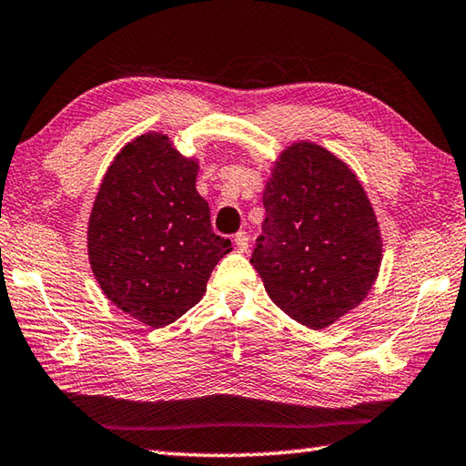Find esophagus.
<instances>
[{
  "label": "esophagus",
  "instance_id": "obj_1",
  "mask_svg": "<svg viewBox=\"0 0 466 466\" xmlns=\"http://www.w3.org/2000/svg\"><path fill=\"white\" fill-rule=\"evenodd\" d=\"M234 244H236V248H238L240 252L248 250V246H250L248 234H246V232H238V234H236V236H234Z\"/></svg>",
  "mask_w": 466,
  "mask_h": 466
}]
</instances>
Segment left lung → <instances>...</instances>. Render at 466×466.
<instances>
[{"label":"left lung","instance_id":"8db88e82","mask_svg":"<svg viewBox=\"0 0 466 466\" xmlns=\"http://www.w3.org/2000/svg\"><path fill=\"white\" fill-rule=\"evenodd\" d=\"M262 204L250 262L272 303L315 331L339 321L368 297L384 246L358 176L321 145L297 141L272 163Z\"/></svg>","mask_w":466,"mask_h":466}]
</instances>
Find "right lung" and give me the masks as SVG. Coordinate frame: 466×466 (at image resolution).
I'll use <instances>...</instances> for the list:
<instances>
[{
    "label": "right lung",
    "mask_w": 466,
    "mask_h": 466,
    "mask_svg": "<svg viewBox=\"0 0 466 466\" xmlns=\"http://www.w3.org/2000/svg\"><path fill=\"white\" fill-rule=\"evenodd\" d=\"M198 169V159L181 155L167 135L135 137L108 166L88 218L98 287L149 327H166L198 305L218 260L232 250L212 232Z\"/></svg>",
    "instance_id": "1"
}]
</instances>
